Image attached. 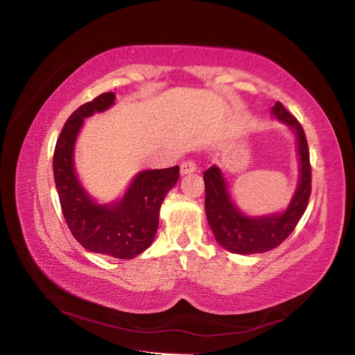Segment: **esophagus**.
I'll use <instances>...</instances> for the list:
<instances>
[{"label":"esophagus","mask_w":355,"mask_h":355,"mask_svg":"<svg viewBox=\"0 0 355 355\" xmlns=\"http://www.w3.org/2000/svg\"><path fill=\"white\" fill-rule=\"evenodd\" d=\"M198 169V165L194 164L193 161H184L181 164V174L186 175V174H191L194 171Z\"/></svg>","instance_id":"1"}]
</instances>
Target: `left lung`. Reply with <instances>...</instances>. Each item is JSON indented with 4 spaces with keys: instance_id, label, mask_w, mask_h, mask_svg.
Listing matches in <instances>:
<instances>
[{
    "instance_id": "obj_1",
    "label": "left lung",
    "mask_w": 355,
    "mask_h": 355,
    "mask_svg": "<svg viewBox=\"0 0 355 355\" xmlns=\"http://www.w3.org/2000/svg\"><path fill=\"white\" fill-rule=\"evenodd\" d=\"M271 112L295 131L296 143H298L301 162L300 184L288 209L282 214L259 216V218L246 216L230 200L221 169L214 165L203 173L205 209H207L208 223L216 242L233 254H258L277 248L295 230L310 200L311 165L304 128L280 101H276Z\"/></svg>"
}]
</instances>
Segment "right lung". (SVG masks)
Here are the masks:
<instances>
[{
  "mask_svg": "<svg viewBox=\"0 0 355 355\" xmlns=\"http://www.w3.org/2000/svg\"><path fill=\"white\" fill-rule=\"evenodd\" d=\"M113 103L115 94L103 93L67 118L55 143L53 171L64 221L78 242L91 252L130 259L152 245L159 209L178 181L180 166L141 171L119 202L98 205L91 199L75 175L73 147L84 118L109 109Z\"/></svg>",
  "mask_w": 355,
  "mask_h": 355,
  "instance_id": "add662e5",
  "label": "right lung"
}]
</instances>
